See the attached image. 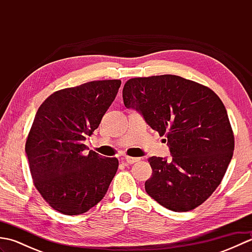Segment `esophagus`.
<instances>
[{
	"label": "esophagus",
	"instance_id": "obj_1",
	"mask_svg": "<svg viewBox=\"0 0 252 252\" xmlns=\"http://www.w3.org/2000/svg\"><path fill=\"white\" fill-rule=\"evenodd\" d=\"M122 160L125 162H126L127 164H133V163H135V162H137L138 160V158H133V157H127V156H126V157H123L122 158Z\"/></svg>",
	"mask_w": 252,
	"mask_h": 252
}]
</instances>
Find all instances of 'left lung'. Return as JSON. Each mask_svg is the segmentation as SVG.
<instances>
[{
  "instance_id": "8db88e82",
  "label": "left lung",
  "mask_w": 252,
  "mask_h": 252,
  "mask_svg": "<svg viewBox=\"0 0 252 252\" xmlns=\"http://www.w3.org/2000/svg\"><path fill=\"white\" fill-rule=\"evenodd\" d=\"M126 108L140 111L172 159L151 157L145 190L175 212L200 206L220 185L233 157L234 133L220 97L205 85L173 74L133 78L122 90Z\"/></svg>"
}]
</instances>
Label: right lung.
<instances>
[{
    "label": "right lung",
    "mask_w": 252,
    "mask_h": 252,
    "mask_svg": "<svg viewBox=\"0 0 252 252\" xmlns=\"http://www.w3.org/2000/svg\"><path fill=\"white\" fill-rule=\"evenodd\" d=\"M120 85V80H99L56 91L36 111L26 142L31 176L43 199L63 215H82L97 205L117 172V158L85 155L84 141Z\"/></svg>",
    "instance_id": "obj_1"
}]
</instances>
